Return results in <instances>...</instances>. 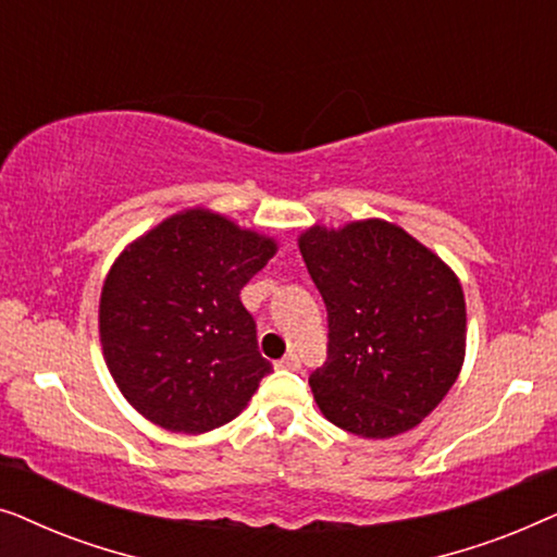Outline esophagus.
I'll list each match as a JSON object with an SVG mask.
<instances>
[{
    "label": "esophagus",
    "mask_w": 557,
    "mask_h": 557,
    "mask_svg": "<svg viewBox=\"0 0 557 557\" xmlns=\"http://www.w3.org/2000/svg\"><path fill=\"white\" fill-rule=\"evenodd\" d=\"M276 368H281V370H299V368H301L299 355H296V352H288L286 357H281V360L276 362Z\"/></svg>",
    "instance_id": "34e87169"
}]
</instances>
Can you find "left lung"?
<instances>
[{"label":"left lung","instance_id":"obj_1","mask_svg":"<svg viewBox=\"0 0 557 557\" xmlns=\"http://www.w3.org/2000/svg\"><path fill=\"white\" fill-rule=\"evenodd\" d=\"M330 322L326 362L309 375L326 421L362 438L416 429L459 377L467 304L456 273L385 220L299 235Z\"/></svg>","mask_w":557,"mask_h":557}]
</instances>
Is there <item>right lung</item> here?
Returning <instances> with one entry per match:
<instances>
[{
  "mask_svg": "<svg viewBox=\"0 0 557 557\" xmlns=\"http://www.w3.org/2000/svg\"><path fill=\"white\" fill-rule=\"evenodd\" d=\"M276 240L195 208L136 238L103 281L98 330L111 377L151 423L205 433L233 421L271 362L240 288Z\"/></svg>",
  "mask_w": 557,
  "mask_h": 557,
  "instance_id": "right-lung-1",
  "label": "right lung"
}]
</instances>
